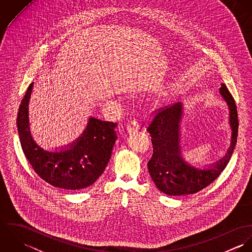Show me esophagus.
Segmentation results:
<instances>
[{"instance_id":"34e87169","label":"esophagus","mask_w":252,"mask_h":252,"mask_svg":"<svg viewBox=\"0 0 252 252\" xmlns=\"http://www.w3.org/2000/svg\"><path fill=\"white\" fill-rule=\"evenodd\" d=\"M140 129V123L137 121V120H132L128 126H127V131L129 133H133V132H136Z\"/></svg>"}]
</instances>
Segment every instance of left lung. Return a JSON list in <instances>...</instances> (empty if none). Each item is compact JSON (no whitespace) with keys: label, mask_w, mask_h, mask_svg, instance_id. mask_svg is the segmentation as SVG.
I'll list each match as a JSON object with an SVG mask.
<instances>
[{"label":"left lung","mask_w":252,"mask_h":252,"mask_svg":"<svg viewBox=\"0 0 252 252\" xmlns=\"http://www.w3.org/2000/svg\"><path fill=\"white\" fill-rule=\"evenodd\" d=\"M219 92L229 108L231 144L226 155L208 169L193 167L181 156V103L161 108L146 128L153 145V153L147 163L148 172L157 188L163 193L169 196L197 193L215 181L229 163L237 144L238 112L234 98L225 84H221Z\"/></svg>","instance_id":"left-lung-1"}]
</instances>
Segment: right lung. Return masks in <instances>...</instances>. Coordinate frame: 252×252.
<instances>
[{
    "label": "right lung",
    "instance_id": "right-lung-1",
    "mask_svg": "<svg viewBox=\"0 0 252 252\" xmlns=\"http://www.w3.org/2000/svg\"><path fill=\"white\" fill-rule=\"evenodd\" d=\"M34 82L21 101L17 130L22 150L37 176L54 187L79 190L92 185L104 173L117 139L116 123L90 117L82 135L59 151L37 145L29 127L28 105Z\"/></svg>",
    "mask_w": 252,
    "mask_h": 252
}]
</instances>
